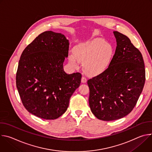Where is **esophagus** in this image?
Masks as SVG:
<instances>
[{
    "label": "esophagus",
    "instance_id": "34e87169",
    "mask_svg": "<svg viewBox=\"0 0 152 152\" xmlns=\"http://www.w3.org/2000/svg\"><path fill=\"white\" fill-rule=\"evenodd\" d=\"M81 82H82V83H86V79L85 77L83 76V77H82V79H81Z\"/></svg>",
    "mask_w": 152,
    "mask_h": 152
}]
</instances>
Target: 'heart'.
Here are the masks:
<instances>
[{
    "label": "heart",
    "mask_w": 152,
    "mask_h": 152,
    "mask_svg": "<svg viewBox=\"0 0 152 152\" xmlns=\"http://www.w3.org/2000/svg\"><path fill=\"white\" fill-rule=\"evenodd\" d=\"M113 46L100 38H94L76 46L73 55L69 56L72 66L77 68L78 61L83 64V70L88 75L99 74L110 65L114 56Z\"/></svg>",
    "instance_id": "1"
}]
</instances>
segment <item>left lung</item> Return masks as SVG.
<instances>
[{
	"instance_id": "left-lung-1",
	"label": "left lung",
	"mask_w": 152,
	"mask_h": 152,
	"mask_svg": "<svg viewBox=\"0 0 152 152\" xmlns=\"http://www.w3.org/2000/svg\"><path fill=\"white\" fill-rule=\"evenodd\" d=\"M117 47L108 68L90 79L89 104L99 120L113 121L131 113L142 91L145 71L142 54L126 35L114 31Z\"/></svg>"
}]
</instances>
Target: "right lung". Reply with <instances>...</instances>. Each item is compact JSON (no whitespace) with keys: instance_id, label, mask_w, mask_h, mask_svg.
<instances>
[{"instance_id":"obj_1","label":"right lung","mask_w":152,"mask_h":152,"mask_svg":"<svg viewBox=\"0 0 152 152\" xmlns=\"http://www.w3.org/2000/svg\"><path fill=\"white\" fill-rule=\"evenodd\" d=\"M69 48V40L63 34L46 31L21 53L16 86L25 107L39 118L54 120L61 116L80 85V73L69 75L63 69Z\"/></svg>"}]
</instances>
